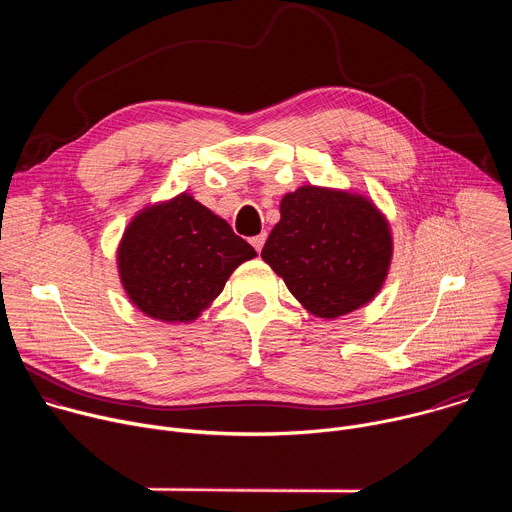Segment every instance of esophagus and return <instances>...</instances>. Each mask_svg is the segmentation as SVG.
Returning <instances> with one entry per match:
<instances>
[{"mask_svg":"<svg viewBox=\"0 0 512 512\" xmlns=\"http://www.w3.org/2000/svg\"><path fill=\"white\" fill-rule=\"evenodd\" d=\"M265 239H267V233H261V235H257V237H253V239H251V245L255 247V251H257V253L263 249Z\"/></svg>","mask_w":512,"mask_h":512,"instance_id":"34e87169","label":"esophagus"}]
</instances>
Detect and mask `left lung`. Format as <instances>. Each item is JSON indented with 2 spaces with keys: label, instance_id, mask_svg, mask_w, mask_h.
Here are the masks:
<instances>
[{
  "label": "left lung",
  "instance_id": "1",
  "mask_svg": "<svg viewBox=\"0 0 512 512\" xmlns=\"http://www.w3.org/2000/svg\"><path fill=\"white\" fill-rule=\"evenodd\" d=\"M261 257L304 308L338 318L381 289L393 241L385 216L358 194L302 186L281 200Z\"/></svg>",
  "mask_w": 512,
  "mask_h": 512
}]
</instances>
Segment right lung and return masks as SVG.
Segmentation results:
<instances>
[{
  "instance_id": "right-lung-1",
  "label": "right lung",
  "mask_w": 512,
  "mask_h": 512,
  "mask_svg": "<svg viewBox=\"0 0 512 512\" xmlns=\"http://www.w3.org/2000/svg\"><path fill=\"white\" fill-rule=\"evenodd\" d=\"M255 249L188 194L141 210L119 245L129 300L152 318L190 322L223 291Z\"/></svg>"
}]
</instances>
